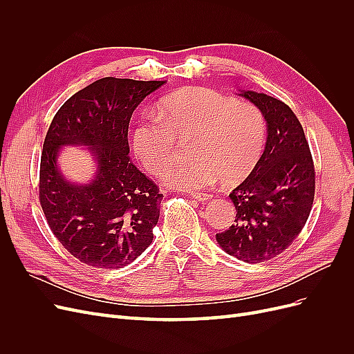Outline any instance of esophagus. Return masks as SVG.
I'll list each match as a JSON object with an SVG mask.
<instances>
[{
	"mask_svg": "<svg viewBox=\"0 0 354 354\" xmlns=\"http://www.w3.org/2000/svg\"><path fill=\"white\" fill-rule=\"evenodd\" d=\"M190 198H194V199H196L199 202H207V201H209L212 198V195H209V194H199V192H190Z\"/></svg>",
	"mask_w": 354,
	"mask_h": 354,
	"instance_id": "1",
	"label": "esophagus"
}]
</instances>
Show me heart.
<instances>
[{"label": "heart", "instance_id": "heart-1", "mask_svg": "<svg viewBox=\"0 0 354 354\" xmlns=\"http://www.w3.org/2000/svg\"><path fill=\"white\" fill-rule=\"evenodd\" d=\"M267 125L257 106L236 102L207 88H185L159 103L158 115H147L134 128V152L143 167L159 174L173 159L178 140L190 143L194 159L169 165L164 183L178 190L216 185H238L259 164Z\"/></svg>", "mask_w": 354, "mask_h": 354}]
</instances>
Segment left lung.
I'll use <instances>...</instances> for the list:
<instances>
[{
    "label": "left lung",
    "mask_w": 354,
    "mask_h": 354,
    "mask_svg": "<svg viewBox=\"0 0 354 354\" xmlns=\"http://www.w3.org/2000/svg\"><path fill=\"white\" fill-rule=\"evenodd\" d=\"M238 95L261 111L267 138L259 164L229 195L236 224L216 239L224 252L255 264L283 252L303 230L315 199V167L303 127L288 104L251 90Z\"/></svg>",
    "instance_id": "1"
}]
</instances>
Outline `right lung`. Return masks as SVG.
<instances>
[{"label":"right lung","mask_w":354,"mask_h":354,"mask_svg":"<svg viewBox=\"0 0 354 354\" xmlns=\"http://www.w3.org/2000/svg\"><path fill=\"white\" fill-rule=\"evenodd\" d=\"M165 81L102 78L75 93L53 118L42 146L39 201L51 232L81 263L121 269L153 241L162 194L131 162L128 125ZM82 145L95 159L85 184L61 173L59 151Z\"/></svg>","instance_id":"obj_1"}]
</instances>
